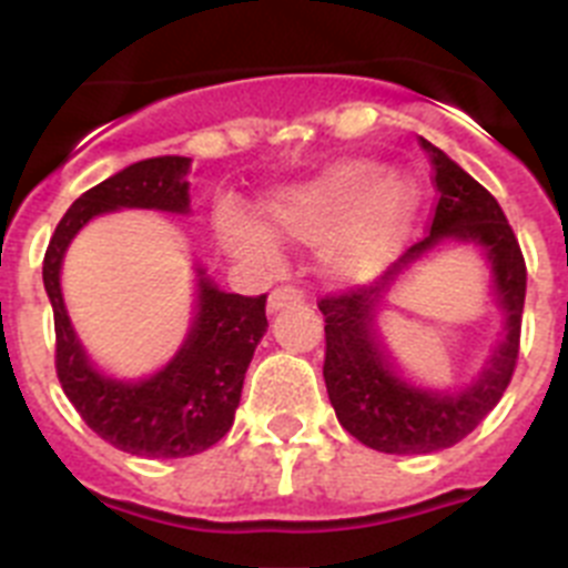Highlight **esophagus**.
Here are the masks:
<instances>
[{"label": "esophagus", "instance_id": "esophagus-1", "mask_svg": "<svg viewBox=\"0 0 568 568\" xmlns=\"http://www.w3.org/2000/svg\"><path fill=\"white\" fill-rule=\"evenodd\" d=\"M304 298H307V295H304V290L287 284V287H278V290H273V293H270L267 307H270V313H278V310L290 307V304H301Z\"/></svg>", "mask_w": 568, "mask_h": 568}]
</instances>
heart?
I'll list each match as a JSON object with an SVG mask.
<instances>
[{
  "label": "heart",
  "instance_id": "b5f03b06",
  "mask_svg": "<svg viewBox=\"0 0 568 568\" xmlns=\"http://www.w3.org/2000/svg\"><path fill=\"white\" fill-rule=\"evenodd\" d=\"M281 235L321 247L335 278L364 281L384 270L404 244L418 213V190L378 162H338L307 182L275 190L264 202ZM215 230L239 258L273 264L278 241L267 224L224 202L215 210Z\"/></svg>",
  "mask_w": 568,
  "mask_h": 568
}]
</instances>
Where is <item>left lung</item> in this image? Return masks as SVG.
<instances>
[{"mask_svg":"<svg viewBox=\"0 0 568 568\" xmlns=\"http://www.w3.org/2000/svg\"><path fill=\"white\" fill-rule=\"evenodd\" d=\"M433 162L438 190L429 235L406 250L369 287L329 293L324 313V381L329 404L346 433L386 455H426L455 446L478 429L509 386L520 353V315L526 298V261L495 195L466 170L420 139ZM471 240L485 247L496 273V292L507 313V338L487 362L485 375L460 394H429L394 375L374 333V304L404 266L440 240Z\"/></svg>","mask_w":568,"mask_h":568,"instance_id":"obj_1","label":"left lung"}]
</instances>
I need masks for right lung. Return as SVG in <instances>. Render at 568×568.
<instances>
[{"label": "right lung", "mask_w": 568, "mask_h": 568, "mask_svg": "<svg viewBox=\"0 0 568 568\" xmlns=\"http://www.w3.org/2000/svg\"><path fill=\"white\" fill-rule=\"evenodd\" d=\"M190 159L159 155L110 175L70 204L44 253L42 278L57 327V375L84 424L110 446L142 458H187L233 426L244 373L267 333V295L224 293L199 270V313L184 346L144 381L104 378L70 327L59 270L73 235L99 213L122 207L190 210Z\"/></svg>", "instance_id": "1"}]
</instances>
